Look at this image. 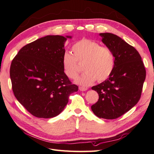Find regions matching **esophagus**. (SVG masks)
<instances>
[{"instance_id":"1","label":"esophagus","mask_w":154,"mask_h":154,"mask_svg":"<svg viewBox=\"0 0 154 154\" xmlns=\"http://www.w3.org/2000/svg\"><path fill=\"white\" fill-rule=\"evenodd\" d=\"M79 90H80V91H86V90H88V88H86V87L80 86V87H79Z\"/></svg>"}]
</instances>
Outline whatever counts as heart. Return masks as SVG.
<instances>
[{"mask_svg": "<svg viewBox=\"0 0 154 154\" xmlns=\"http://www.w3.org/2000/svg\"><path fill=\"white\" fill-rule=\"evenodd\" d=\"M73 54L66 52L62 56V66L66 76L75 79L82 71L79 64H84L85 72L77 78L76 82L84 86H90L97 80H107L114 72L116 58L114 52L107 46H102L95 40L82 38L75 42Z\"/></svg>", "mask_w": 154, "mask_h": 154, "instance_id": "heart-1", "label": "heart"}]
</instances>
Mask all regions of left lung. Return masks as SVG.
Returning <instances> with one entry per match:
<instances>
[{"label":"left lung","instance_id":"obj_1","mask_svg":"<svg viewBox=\"0 0 154 154\" xmlns=\"http://www.w3.org/2000/svg\"><path fill=\"white\" fill-rule=\"evenodd\" d=\"M102 41L114 52L116 65L107 80L92 87L99 95L91 106L96 116L116 119L138 102L142 95L146 71L137 50L120 37L112 33H100Z\"/></svg>","mask_w":154,"mask_h":154}]
</instances>
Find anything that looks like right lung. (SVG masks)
Instances as JSON below:
<instances>
[{
	"mask_svg": "<svg viewBox=\"0 0 154 154\" xmlns=\"http://www.w3.org/2000/svg\"><path fill=\"white\" fill-rule=\"evenodd\" d=\"M66 40L59 35L40 38L23 46L12 60L10 76L14 95L34 116H58L68 103L69 96L78 90L62 66Z\"/></svg>",
	"mask_w": 154,
	"mask_h": 154,
	"instance_id": "1",
	"label": "right lung"
}]
</instances>
